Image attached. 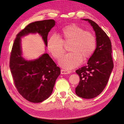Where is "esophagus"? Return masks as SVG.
I'll return each mask as SVG.
<instances>
[{"label":"esophagus","instance_id":"34e87169","mask_svg":"<svg viewBox=\"0 0 124 124\" xmlns=\"http://www.w3.org/2000/svg\"><path fill=\"white\" fill-rule=\"evenodd\" d=\"M71 72L69 70H63L62 69L61 70V73L62 75H64V74H69V73H70Z\"/></svg>","mask_w":124,"mask_h":124}]
</instances>
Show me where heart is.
Wrapping results in <instances>:
<instances>
[{
    "mask_svg": "<svg viewBox=\"0 0 124 124\" xmlns=\"http://www.w3.org/2000/svg\"><path fill=\"white\" fill-rule=\"evenodd\" d=\"M61 36L62 39L56 35L50 37L47 43V48L53 56L59 59L64 53V43H70V52L65 54L59 62L61 66L65 69L77 67L81 63L83 59L84 61L88 59L95 52V37L80 26L75 24L65 26L62 29Z\"/></svg>",
    "mask_w": 124,
    "mask_h": 124,
    "instance_id": "1",
    "label": "heart"
}]
</instances>
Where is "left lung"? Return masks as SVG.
<instances>
[{"mask_svg": "<svg viewBox=\"0 0 124 124\" xmlns=\"http://www.w3.org/2000/svg\"><path fill=\"white\" fill-rule=\"evenodd\" d=\"M91 24L95 33L96 47L87 64L77 70L80 81L75 89L76 94L84 99H93L106 87L114 68L111 43L106 33L95 22L83 19Z\"/></svg>", "mask_w": 124, "mask_h": 124, "instance_id": "8db88e82", "label": "left lung"}]
</instances>
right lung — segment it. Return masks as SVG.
Instances as JSON below:
<instances>
[{
  "mask_svg": "<svg viewBox=\"0 0 124 124\" xmlns=\"http://www.w3.org/2000/svg\"><path fill=\"white\" fill-rule=\"evenodd\" d=\"M55 23L54 20H47L30 23L17 34L13 44L10 71L18 92L31 102H41L48 98L61 71L47 53L37 59L25 60L22 56L21 38L30 33H38L47 46L48 32Z\"/></svg>",
  "mask_w": 124,
  "mask_h": 124,
  "instance_id": "right-lung-1",
  "label": "right lung"
}]
</instances>
